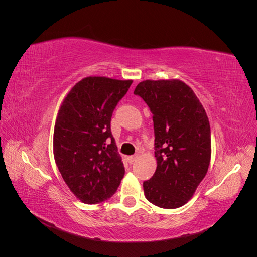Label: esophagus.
Wrapping results in <instances>:
<instances>
[{"label":"esophagus","mask_w":257,"mask_h":257,"mask_svg":"<svg viewBox=\"0 0 257 257\" xmlns=\"http://www.w3.org/2000/svg\"><path fill=\"white\" fill-rule=\"evenodd\" d=\"M137 160V155H131V157H127V161H128V163H133V162H135Z\"/></svg>","instance_id":"esophagus-1"}]
</instances>
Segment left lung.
<instances>
[{
	"label": "left lung",
	"instance_id": "left-lung-1",
	"mask_svg": "<svg viewBox=\"0 0 257 257\" xmlns=\"http://www.w3.org/2000/svg\"><path fill=\"white\" fill-rule=\"evenodd\" d=\"M134 94L150 108L158 166L144 182L146 198L164 209H176L192 198L211 159V132L195 93L178 79L145 80Z\"/></svg>",
	"mask_w": 257,
	"mask_h": 257
}]
</instances>
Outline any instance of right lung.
Instances as JSON below:
<instances>
[{"label":"right lung","mask_w":257,"mask_h":257,"mask_svg":"<svg viewBox=\"0 0 257 257\" xmlns=\"http://www.w3.org/2000/svg\"><path fill=\"white\" fill-rule=\"evenodd\" d=\"M133 80L85 77L62 103L53 132V155L62 178L82 203L110 198L125 173L110 121Z\"/></svg>","instance_id":"right-lung-1"}]
</instances>
